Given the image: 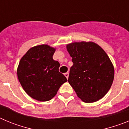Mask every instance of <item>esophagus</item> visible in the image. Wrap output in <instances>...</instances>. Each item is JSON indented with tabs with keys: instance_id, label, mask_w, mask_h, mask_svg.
I'll list each match as a JSON object with an SVG mask.
<instances>
[{
	"instance_id": "34e87169",
	"label": "esophagus",
	"mask_w": 129,
	"mask_h": 129,
	"mask_svg": "<svg viewBox=\"0 0 129 129\" xmlns=\"http://www.w3.org/2000/svg\"><path fill=\"white\" fill-rule=\"evenodd\" d=\"M64 76H65L66 77H67V79H68V76H69V73L68 72H67V73H65V74H64Z\"/></svg>"
}]
</instances>
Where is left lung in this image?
<instances>
[{
	"label": "left lung",
	"mask_w": 129,
	"mask_h": 129,
	"mask_svg": "<svg viewBox=\"0 0 129 129\" xmlns=\"http://www.w3.org/2000/svg\"><path fill=\"white\" fill-rule=\"evenodd\" d=\"M74 62L68 83L85 103H94L109 92L114 77V68L102 48L94 42L67 44Z\"/></svg>",
	"instance_id": "8db88e82"
}]
</instances>
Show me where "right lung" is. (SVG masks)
I'll return each mask as SVG.
<instances>
[{
    "label": "right lung",
    "mask_w": 129,
    "mask_h": 129,
    "mask_svg": "<svg viewBox=\"0 0 129 129\" xmlns=\"http://www.w3.org/2000/svg\"><path fill=\"white\" fill-rule=\"evenodd\" d=\"M55 48L48 44L31 48L20 59L17 76L24 90L39 101L52 100L60 86L67 81L59 72L60 64L53 59Z\"/></svg>",
    "instance_id": "right-lung-1"
}]
</instances>
